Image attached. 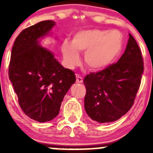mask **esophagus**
Here are the masks:
<instances>
[{"label":"esophagus","mask_w":153,"mask_h":153,"mask_svg":"<svg viewBox=\"0 0 153 153\" xmlns=\"http://www.w3.org/2000/svg\"><path fill=\"white\" fill-rule=\"evenodd\" d=\"M76 83H83V78L79 76V75H76Z\"/></svg>","instance_id":"1"}]
</instances>
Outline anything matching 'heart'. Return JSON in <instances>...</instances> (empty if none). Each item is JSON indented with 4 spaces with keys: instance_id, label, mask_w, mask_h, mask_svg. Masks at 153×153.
Segmentation results:
<instances>
[{
    "instance_id": "b5f03b06",
    "label": "heart",
    "mask_w": 153,
    "mask_h": 153,
    "mask_svg": "<svg viewBox=\"0 0 153 153\" xmlns=\"http://www.w3.org/2000/svg\"><path fill=\"white\" fill-rule=\"evenodd\" d=\"M122 47L123 36L120 31L90 29L75 33L72 43L63 41L62 53L69 68H74L79 63L78 53H85V64L91 70L99 71L113 63Z\"/></svg>"
}]
</instances>
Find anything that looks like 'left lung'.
<instances>
[{
	"label": "left lung",
	"instance_id": "1",
	"mask_svg": "<svg viewBox=\"0 0 153 153\" xmlns=\"http://www.w3.org/2000/svg\"><path fill=\"white\" fill-rule=\"evenodd\" d=\"M126 48L117 63L83 79L86 86L84 107L94 121H117L132 107L141 83L143 60L134 37L129 33Z\"/></svg>",
	"mask_w": 153,
	"mask_h": 153
}]
</instances>
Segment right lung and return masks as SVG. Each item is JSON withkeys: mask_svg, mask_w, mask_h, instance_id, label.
I'll use <instances>...</instances> for the list:
<instances>
[{"mask_svg": "<svg viewBox=\"0 0 153 153\" xmlns=\"http://www.w3.org/2000/svg\"><path fill=\"white\" fill-rule=\"evenodd\" d=\"M55 22L44 21L24 29L16 38L10 56L9 79L24 113L40 123L59 114L61 102L76 82L74 71L66 69L40 39L50 34Z\"/></svg>", "mask_w": 153, "mask_h": 153, "instance_id": "right-lung-1", "label": "right lung"}]
</instances>
